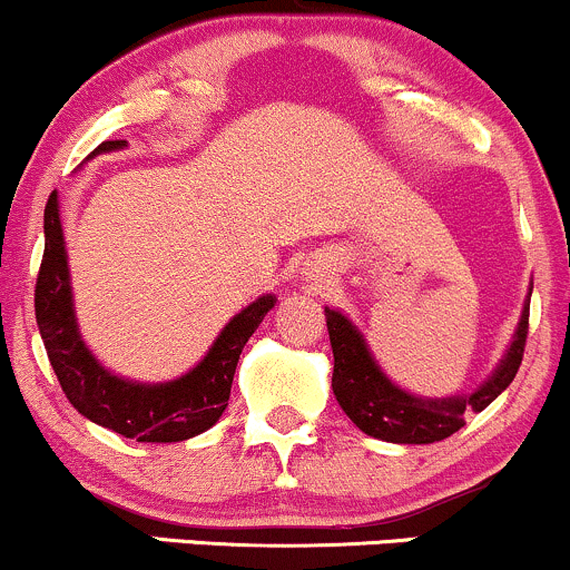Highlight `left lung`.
<instances>
[{"label":"left lung","mask_w":570,"mask_h":570,"mask_svg":"<svg viewBox=\"0 0 570 570\" xmlns=\"http://www.w3.org/2000/svg\"><path fill=\"white\" fill-rule=\"evenodd\" d=\"M531 292L533 286L528 289L512 343L507 345L488 381L480 383V389H474L472 394L442 399L410 394L402 385H396L372 356L362 330L345 313L324 307L332 356H335L332 391H335L337 404L364 434L375 436V440L394 444H431L448 440L463 426L466 412H482L514 381L522 351H525Z\"/></svg>","instance_id":"obj_1"}]
</instances>
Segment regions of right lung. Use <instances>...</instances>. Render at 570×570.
<instances>
[{"instance_id":"obj_1","label":"right lung","mask_w":570,"mask_h":570,"mask_svg":"<svg viewBox=\"0 0 570 570\" xmlns=\"http://www.w3.org/2000/svg\"><path fill=\"white\" fill-rule=\"evenodd\" d=\"M126 147L128 141H104L90 153V158ZM273 305L276 297L263 294L235 313L222 326L206 356L174 381L139 383L117 375L98 362L80 335L71 297L61 203L56 189L50 193L45 206V254L35 289L37 326L63 394L80 415L98 426L136 442H181L212 429L230 399L240 351Z\"/></svg>"}]
</instances>
